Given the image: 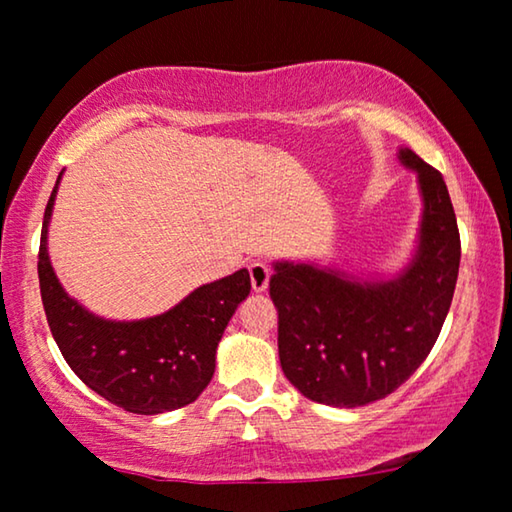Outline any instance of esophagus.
<instances>
[{"label":"esophagus","mask_w":512,"mask_h":512,"mask_svg":"<svg viewBox=\"0 0 512 512\" xmlns=\"http://www.w3.org/2000/svg\"><path fill=\"white\" fill-rule=\"evenodd\" d=\"M249 277H251V289L256 293H263L268 291V284H270V268L261 261H254L249 263Z\"/></svg>","instance_id":"obj_1"}]
</instances>
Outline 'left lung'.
<instances>
[{
    "label": "left lung",
    "mask_w": 512,
    "mask_h": 512,
    "mask_svg": "<svg viewBox=\"0 0 512 512\" xmlns=\"http://www.w3.org/2000/svg\"><path fill=\"white\" fill-rule=\"evenodd\" d=\"M422 216L396 275H354L317 261H275L279 363L293 387L331 408H359L396 391L436 345L459 275L461 242L443 174L408 146Z\"/></svg>",
    "instance_id": "1"
}]
</instances>
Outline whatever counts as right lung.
I'll return each instance as SVG.
<instances>
[{"mask_svg": "<svg viewBox=\"0 0 512 512\" xmlns=\"http://www.w3.org/2000/svg\"><path fill=\"white\" fill-rule=\"evenodd\" d=\"M65 172V170H62ZM55 181L39 244V286L48 326L76 377L118 408L160 415L193 403L212 380L216 347L230 317L251 291L247 270L202 284L163 314L118 321L69 296L48 256Z\"/></svg>", "mask_w": 512, "mask_h": 512, "instance_id": "add662e5", "label": "right lung"}]
</instances>
